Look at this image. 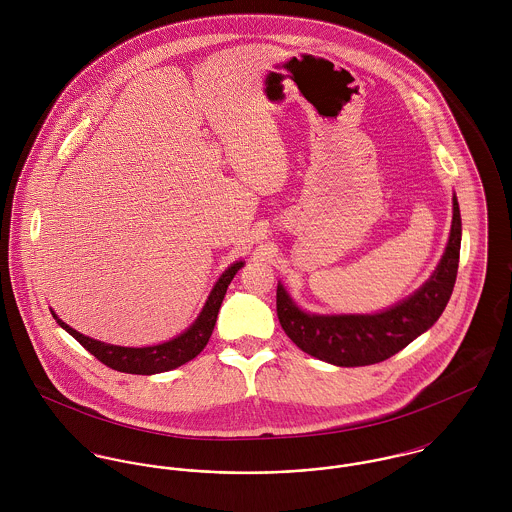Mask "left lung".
Segmentation results:
<instances>
[{"label":"left lung","instance_id":"obj_1","mask_svg":"<svg viewBox=\"0 0 512 512\" xmlns=\"http://www.w3.org/2000/svg\"><path fill=\"white\" fill-rule=\"evenodd\" d=\"M459 248L461 215L453 195V220L445 252L432 278L418 292L372 315H315L301 311L278 284L280 325L303 353L319 361L337 366L382 363L438 321L455 286Z\"/></svg>","mask_w":512,"mask_h":512}]
</instances>
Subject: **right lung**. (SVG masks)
Instances as JSON below:
<instances>
[{"instance_id": "add662e5", "label": "right lung", "mask_w": 512, "mask_h": 512, "mask_svg": "<svg viewBox=\"0 0 512 512\" xmlns=\"http://www.w3.org/2000/svg\"><path fill=\"white\" fill-rule=\"evenodd\" d=\"M242 266H244V262H234L228 270H224V274L220 276L219 282L215 284L213 292L209 295L203 311L199 313V317L195 319V323L187 331H183L181 335H177L175 339H171L167 343L153 345V347L134 349V347H118V345L102 343V341L90 339V337L74 331L73 327H69L65 321H61L57 317V313H53V311L51 313L57 319V323L67 333H71L74 339L90 355H94L102 365L110 366V368L120 370V372H128V374L167 372L171 368L189 363L191 359H195L207 347V343L213 335L215 323H217L220 303L224 299L226 288Z\"/></svg>"}]
</instances>
